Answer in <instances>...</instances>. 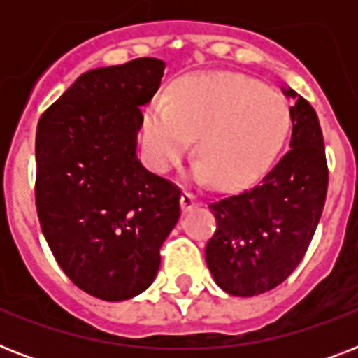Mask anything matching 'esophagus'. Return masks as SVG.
Instances as JSON below:
<instances>
[{"instance_id": "obj_1", "label": "esophagus", "mask_w": 358, "mask_h": 358, "mask_svg": "<svg viewBox=\"0 0 358 358\" xmlns=\"http://www.w3.org/2000/svg\"><path fill=\"white\" fill-rule=\"evenodd\" d=\"M199 204H201V201H199V196L195 193H191V191H184L182 193V210L184 212H189V210L196 208Z\"/></svg>"}]
</instances>
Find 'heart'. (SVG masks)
Segmentation results:
<instances>
[{
  "label": "heart",
  "mask_w": 358,
  "mask_h": 358,
  "mask_svg": "<svg viewBox=\"0 0 358 358\" xmlns=\"http://www.w3.org/2000/svg\"><path fill=\"white\" fill-rule=\"evenodd\" d=\"M292 126L288 102L278 92L238 74L189 80L169 103L156 102L143 119L152 165L167 171L195 137L193 176L236 187L255 180L282 148Z\"/></svg>",
  "instance_id": "1"
}]
</instances>
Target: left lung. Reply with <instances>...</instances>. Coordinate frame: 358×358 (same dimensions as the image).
<instances>
[{"mask_svg": "<svg viewBox=\"0 0 358 358\" xmlns=\"http://www.w3.org/2000/svg\"><path fill=\"white\" fill-rule=\"evenodd\" d=\"M294 98L289 150L247 189L208 204L217 229L206 264L219 288L236 297L266 294L292 275L316 232L327 196L329 169L320 120Z\"/></svg>", "mask_w": 358, "mask_h": 358, "instance_id": "1", "label": "left lung"}]
</instances>
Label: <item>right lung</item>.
Here are the masks:
<instances>
[{"mask_svg": "<svg viewBox=\"0 0 358 358\" xmlns=\"http://www.w3.org/2000/svg\"><path fill=\"white\" fill-rule=\"evenodd\" d=\"M165 63L141 57L81 74L36 126L35 201L66 277L103 301L145 292L180 219L178 185L137 159V131Z\"/></svg>", "mask_w": 358, "mask_h": 358, "instance_id": "obj_1", "label": "right lung"}]
</instances>
